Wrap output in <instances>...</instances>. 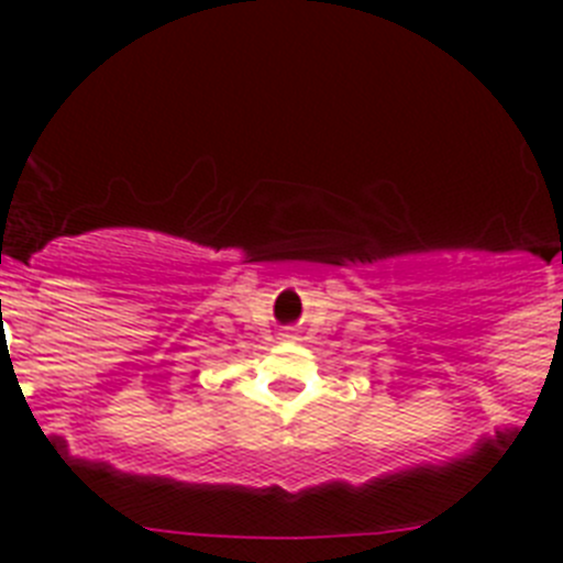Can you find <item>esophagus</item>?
Masks as SVG:
<instances>
[{"instance_id": "obj_1", "label": "esophagus", "mask_w": 563, "mask_h": 563, "mask_svg": "<svg viewBox=\"0 0 563 563\" xmlns=\"http://www.w3.org/2000/svg\"><path fill=\"white\" fill-rule=\"evenodd\" d=\"M278 338H282V341H298V330L296 327H285V330L278 332Z\"/></svg>"}]
</instances>
